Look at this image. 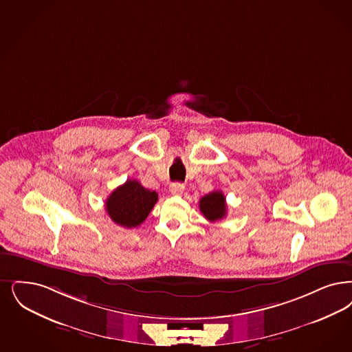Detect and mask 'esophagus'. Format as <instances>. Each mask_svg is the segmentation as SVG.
I'll return each mask as SVG.
<instances>
[{"label": "esophagus", "instance_id": "34e87169", "mask_svg": "<svg viewBox=\"0 0 352 352\" xmlns=\"http://www.w3.org/2000/svg\"><path fill=\"white\" fill-rule=\"evenodd\" d=\"M169 191L171 195L179 197V195H182L183 191H184V186L182 183H171L169 186Z\"/></svg>", "mask_w": 352, "mask_h": 352}]
</instances>
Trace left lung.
Instances as JSON below:
<instances>
[{
  "label": "left lung",
  "mask_w": 352,
  "mask_h": 352,
  "mask_svg": "<svg viewBox=\"0 0 352 352\" xmlns=\"http://www.w3.org/2000/svg\"><path fill=\"white\" fill-rule=\"evenodd\" d=\"M199 208L208 221H219L226 217V197L221 191H212L200 199Z\"/></svg>",
  "instance_id": "obj_1"
}]
</instances>
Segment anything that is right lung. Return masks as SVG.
I'll list each match as a JSON object with an SVG mask.
<instances>
[{
  "label": "right lung",
  "instance_id": "add662e5",
  "mask_svg": "<svg viewBox=\"0 0 352 352\" xmlns=\"http://www.w3.org/2000/svg\"><path fill=\"white\" fill-rule=\"evenodd\" d=\"M158 195L141 186L135 179H128L115 188L106 200V211L115 224L124 228L140 226L153 210Z\"/></svg>",
  "mask_w": 352,
  "mask_h": 352
}]
</instances>
